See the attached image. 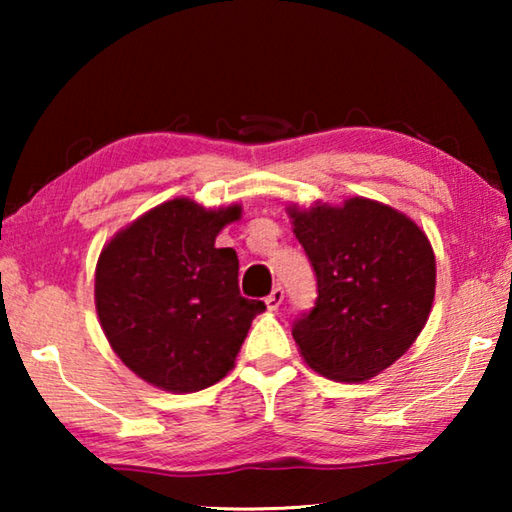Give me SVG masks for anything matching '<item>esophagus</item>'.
<instances>
[{"label":"esophagus","mask_w":512,"mask_h":512,"mask_svg":"<svg viewBox=\"0 0 512 512\" xmlns=\"http://www.w3.org/2000/svg\"><path fill=\"white\" fill-rule=\"evenodd\" d=\"M282 300H284V291H282V287H273V291H271V296L266 298V307L271 309V311H275V309H280V305H282Z\"/></svg>","instance_id":"1"}]
</instances>
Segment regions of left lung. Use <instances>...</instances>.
<instances>
[{"label": "left lung", "instance_id": "1", "mask_svg": "<svg viewBox=\"0 0 512 512\" xmlns=\"http://www.w3.org/2000/svg\"><path fill=\"white\" fill-rule=\"evenodd\" d=\"M287 212L318 280L316 307L293 325L302 359L334 381L377 377L427 325L436 296L427 235L404 212L363 196Z\"/></svg>", "mask_w": 512, "mask_h": 512}]
</instances>
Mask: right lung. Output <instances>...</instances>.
I'll return each instance as SVG.
<instances>
[{"label": "right lung", "instance_id": "right-lung-1", "mask_svg": "<svg viewBox=\"0 0 512 512\" xmlns=\"http://www.w3.org/2000/svg\"><path fill=\"white\" fill-rule=\"evenodd\" d=\"M241 205L171 198L137 216L103 246L94 305L126 368L169 393H196L235 368L262 300L239 293V259L214 241Z\"/></svg>", "mask_w": 512, "mask_h": 512}]
</instances>
